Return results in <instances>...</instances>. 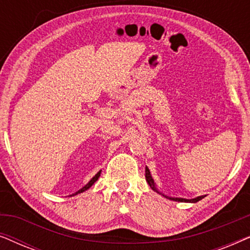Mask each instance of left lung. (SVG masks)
<instances>
[{
	"mask_svg": "<svg viewBox=\"0 0 250 250\" xmlns=\"http://www.w3.org/2000/svg\"><path fill=\"white\" fill-rule=\"evenodd\" d=\"M146 182H148V184L150 186V188H151L153 191H156L157 193L162 194V196L167 198V199H170V200H174V201H180V203H197V201H199V200L203 199V198L206 197V196H199V197H197V198H193V199H184V198H175V197L166 196V194H164L163 192H160V191L157 189L156 183H155V181H153V179H152L151 174H150V170H149L148 167H146Z\"/></svg>",
	"mask_w": 250,
	"mask_h": 250,
	"instance_id": "8db88e82",
	"label": "left lung"
}]
</instances>
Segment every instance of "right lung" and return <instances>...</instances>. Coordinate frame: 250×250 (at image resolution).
Returning <instances> with one entry per match:
<instances>
[{"label": "right lung", "instance_id": "obj_1", "mask_svg": "<svg viewBox=\"0 0 250 250\" xmlns=\"http://www.w3.org/2000/svg\"><path fill=\"white\" fill-rule=\"evenodd\" d=\"M100 174H101V170H100V172H98L97 174H95V175H94L93 177H92V179L90 180V182H88L87 184H85V186H84L83 188H82V189L78 190L77 192H75L74 194H71V196H76V194L82 193V192H84V191H86L87 189H90V188H91L92 186H93V184H94L95 182H97V180L99 179V176H100ZM71 196H70V197H71Z\"/></svg>", "mask_w": 250, "mask_h": 250}]
</instances>
